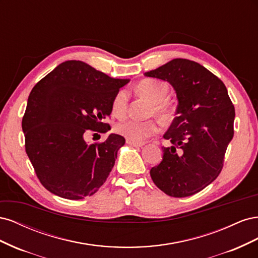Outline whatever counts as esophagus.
Listing matches in <instances>:
<instances>
[{"label": "esophagus", "mask_w": 258, "mask_h": 258, "mask_svg": "<svg viewBox=\"0 0 258 258\" xmlns=\"http://www.w3.org/2000/svg\"><path fill=\"white\" fill-rule=\"evenodd\" d=\"M127 143L129 145H132V146H136V147H142L144 145L143 142H135V141H131V140H127Z\"/></svg>", "instance_id": "esophagus-1"}]
</instances>
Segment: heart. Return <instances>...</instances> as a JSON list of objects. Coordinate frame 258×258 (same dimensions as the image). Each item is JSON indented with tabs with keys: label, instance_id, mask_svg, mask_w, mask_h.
Listing matches in <instances>:
<instances>
[{
	"label": "heart",
	"instance_id": "1",
	"mask_svg": "<svg viewBox=\"0 0 258 258\" xmlns=\"http://www.w3.org/2000/svg\"><path fill=\"white\" fill-rule=\"evenodd\" d=\"M137 90L152 102L150 114H155L163 121H169L174 116V106L167 99L169 89L166 83L157 80H143L137 86ZM128 107V93L119 90L112 101V112L116 116H122ZM117 134L135 142H142L159 131V123L155 119L138 120L126 118L116 124Z\"/></svg>",
	"mask_w": 258,
	"mask_h": 258
}]
</instances>
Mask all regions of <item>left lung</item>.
Listing matches in <instances>:
<instances>
[{"label": "left lung", "instance_id": "8db88e82", "mask_svg": "<svg viewBox=\"0 0 258 258\" xmlns=\"http://www.w3.org/2000/svg\"><path fill=\"white\" fill-rule=\"evenodd\" d=\"M145 76L167 81L174 88L176 117L163 138L162 160L151 169L155 185L171 197H188L221 173L233 137L235 107L224 83L197 62L173 59Z\"/></svg>", "mask_w": 258, "mask_h": 258}]
</instances>
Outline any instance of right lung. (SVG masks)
I'll return each instance as SVG.
<instances>
[{"instance_id":"obj_1","label":"right lung","mask_w":258,"mask_h":258,"mask_svg":"<svg viewBox=\"0 0 258 258\" xmlns=\"http://www.w3.org/2000/svg\"><path fill=\"white\" fill-rule=\"evenodd\" d=\"M128 83L69 60L31 90L22 130L27 155L46 189L80 200L103 185L126 141L111 134L104 142L89 144L86 137L111 129L104 119L112 113L116 92Z\"/></svg>"}]
</instances>
